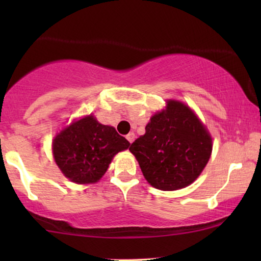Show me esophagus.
I'll return each mask as SVG.
<instances>
[{
	"label": "esophagus",
	"mask_w": 261,
	"mask_h": 261,
	"mask_svg": "<svg viewBox=\"0 0 261 261\" xmlns=\"http://www.w3.org/2000/svg\"><path fill=\"white\" fill-rule=\"evenodd\" d=\"M126 139H127L128 141L130 142V144H132V142H133V141H134V139H135V134H134V133H129V134H127V135H126Z\"/></svg>",
	"instance_id": "obj_1"
}]
</instances>
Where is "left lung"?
<instances>
[{
  "label": "left lung",
  "instance_id": "obj_1",
  "mask_svg": "<svg viewBox=\"0 0 261 261\" xmlns=\"http://www.w3.org/2000/svg\"><path fill=\"white\" fill-rule=\"evenodd\" d=\"M145 129L129 151L152 187L178 190L201 174L212 154V138L189 107L169 101L166 109L154 114Z\"/></svg>",
  "mask_w": 261,
  "mask_h": 261
}]
</instances>
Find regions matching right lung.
<instances>
[{
  "label": "right lung",
  "instance_id": "obj_1",
  "mask_svg": "<svg viewBox=\"0 0 261 261\" xmlns=\"http://www.w3.org/2000/svg\"><path fill=\"white\" fill-rule=\"evenodd\" d=\"M114 127L101 124L94 116L76 121L53 140V155L64 176L78 184L96 183L113 156L129 147Z\"/></svg>",
  "mask_w": 261,
  "mask_h": 261
}]
</instances>
